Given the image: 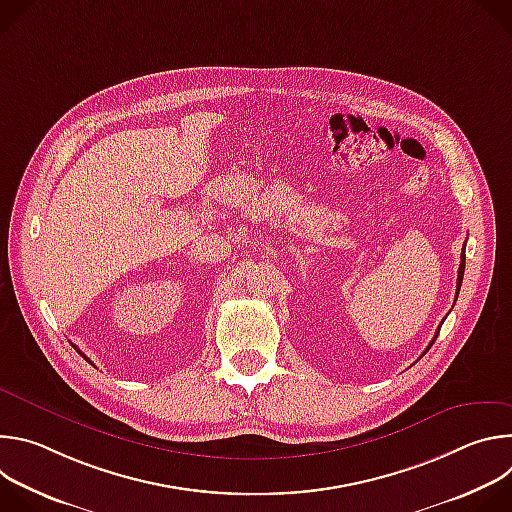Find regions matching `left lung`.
<instances>
[{"instance_id":"8db88e82","label":"left lung","mask_w":512,"mask_h":512,"mask_svg":"<svg viewBox=\"0 0 512 512\" xmlns=\"http://www.w3.org/2000/svg\"><path fill=\"white\" fill-rule=\"evenodd\" d=\"M72 346H75V344H72ZM75 350H77V352H79V354H81V356H83V358H85V360H89V358H87V356H85V354H83V352H81V350H79V348H77V346H75ZM89 362H91V360H89Z\"/></svg>"}]
</instances>
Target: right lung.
I'll return each mask as SVG.
<instances>
[{
  "label": "right lung",
  "instance_id": "right-lung-1",
  "mask_svg": "<svg viewBox=\"0 0 512 512\" xmlns=\"http://www.w3.org/2000/svg\"><path fill=\"white\" fill-rule=\"evenodd\" d=\"M460 259H462V263H460V269H458V291H460V285H462V279H464V267H466V255H464V251H462ZM458 291H456V296H458Z\"/></svg>",
  "mask_w": 512,
  "mask_h": 512
}]
</instances>
